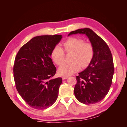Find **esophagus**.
<instances>
[{
	"instance_id": "obj_1",
	"label": "esophagus",
	"mask_w": 127,
	"mask_h": 127,
	"mask_svg": "<svg viewBox=\"0 0 127 127\" xmlns=\"http://www.w3.org/2000/svg\"><path fill=\"white\" fill-rule=\"evenodd\" d=\"M68 78V76H64L63 77V79H66Z\"/></svg>"
}]
</instances>
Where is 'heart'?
<instances>
[{
	"label": "heart",
	"mask_w": 127,
	"mask_h": 127,
	"mask_svg": "<svg viewBox=\"0 0 127 127\" xmlns=\"http://www.w3.org/2000/svg\"><path fill=\"white\" fill-rule=\"evenodd\" d=\"M65 52L72 53L71 63L64 64L58 69L61 76H69L77 72L81 67L86 68L93 59L94 55L93 46L90 43H85L83 39L76 37H70L63 43ZM51 58L55 63L61 66L64 62L65 53L63 49L59 45L53 48L51 53Z\"/></svg>",
	"instance_id": "b5f03b06"
}]
</instances>
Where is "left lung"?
<instances>
[{"instance_id":"obj_1","label":"left lung","mask_w":127,"mask_h":127,"mask_svg":"<svg viewBox=\"0 0 127 127\" xmlns=\"http://www.w3.org/2000/svg\"><path fill=\"white\" fill-rule=\"evenodd\" d=\"M85 34L94 49L93 59L88 66L76 76L74 94L78 101L85 104L99 102L104 98L112 82L114 68L112 54L101 37L89 28L77 30L68 35Z\"/></svg>"}]
</instances>
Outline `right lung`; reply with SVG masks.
<instances>
[{
	"mask_svg": "<svg viewBox=\"0 0 127 127\" xmlns=\"http://www.w3.org/2000/svg\"><path fill=\"white\" fill-rule=\"evenodd\" d=\"M62 35L35 36L21 48L15 57L14 78L21 96L32 108L43 110L57 100L62 78L51 79L56 68L51 53Z\"/></svg>",
	"mask_w": 127,
	"mask_h": 127,
	"instance_id": "add662e5",
	"label": "right lung"
}]
</instances>
